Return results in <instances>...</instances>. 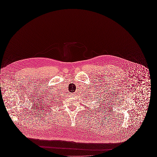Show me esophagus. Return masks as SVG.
<instances>
[{"instance_id":"esophagus-1","label":"esophagus","mask_w":157,"mask_h":157,"mask_svg":"<svg viewBox=\"0 0 157 157\" xmlns=\"http://www.w3.org/2000/svg\"><path fill=\"white\" fill-rule=\"evenodd\" d=\"M75 95H76V93H75V92H74V93H72V94H71V95L72 96V97H74V96H75Z\"/></svg>"}]
</instances>
